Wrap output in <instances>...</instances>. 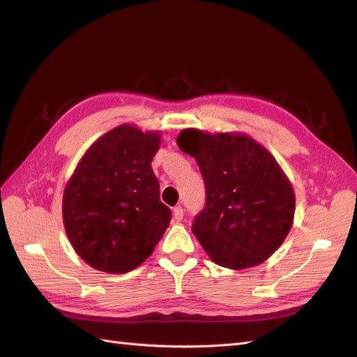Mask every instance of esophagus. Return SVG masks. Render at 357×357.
Returning a JSON list of instances; mask_svg holds the SVG:
<instances>
[{"label":"esophagus","instance_id":"esophagus-1","mask_svg":"<svg viewBox=\"0 0 357 357\" xmlns=\"http://www.w3.org/2000/svg\"><path fill=\"white\" fill-rule=\"evenodd\" d=\"M173 218H174V221L176 222H179V221H183V218H184V208L183 207H174L173 208Z\"/></svg>","mask_w":357,"mask_h":357}]
</instances>
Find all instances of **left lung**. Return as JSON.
Segmentation results:
<instances>
[{
    "label": "left lung",
    "instance_id": "left-lung-1",
    "mask_svg": "<svg viewBox=\"0 0 357 357\" xmlns=\"http://www.w3.org/2000/svg\"><path fill=\"white\" fill-rule=\"evenodd\" d=\"M178 146L196 159L206 184L192 230L211 259L241 270L275 253L294 216L293 188L276 159L244 135L187 128Z\"/></svg>",
    "mask_w": 357,
    "mask_h": 357
}]
</instances>
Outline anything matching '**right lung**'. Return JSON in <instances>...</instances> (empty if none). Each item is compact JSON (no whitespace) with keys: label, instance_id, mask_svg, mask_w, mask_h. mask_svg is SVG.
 <instances>
[{"label":"right lung","instance_id":"1","mask_svg":"<svg viewBox=\"0 0 357 357\" xmlns=\"http://www.w3.org/2000/svg\"><path fill=\"white\" fill-rule=\"evenodd\" d=\"M158 133L121 126L101 136L66 187L63 218L72 245L90 267L127 273L153 252L172 211L159 199L151 159Z\"/></svg>","mask_w":357,"mask_h":357}]
</instances>
